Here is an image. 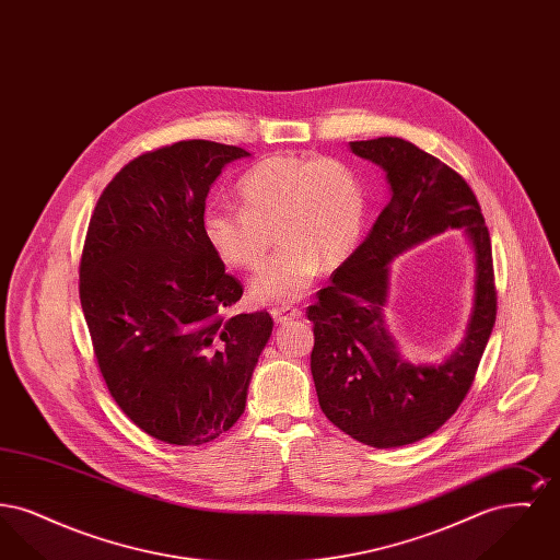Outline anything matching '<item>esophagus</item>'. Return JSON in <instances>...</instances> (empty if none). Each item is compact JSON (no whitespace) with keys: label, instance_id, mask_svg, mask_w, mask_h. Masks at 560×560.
I'll return each instance as SVG.
<instances>
[{"label":"esophagus","instance_id":"34e87169","mask_svg":"<svg viewBox=\"0 0 560 560\" xmlns=\"http://www.w3.org/2000/svg\"><path fill=\"white\" fill-rule=\"evenodd\" d=\"M270 315L275 317L277 323H292L302 317V311L300 308H293V306H279V308H272Z\"/></svg>","mask_w":560,"mask_h":560}]
</instances>
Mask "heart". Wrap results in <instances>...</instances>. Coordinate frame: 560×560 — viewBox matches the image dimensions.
<instances>
[{"mask_svg":"<svg viewBox=\"0 0 560 560\" xmlns=\"http://www.w3.org/2000/svg\"><path fill=\"white\" fill-rule=\"evenodd\" d=\"M237 195L241 210H208L201 229L218 260L245 270L260 267L275 231L281 249L249 285L258 304L306 295L320 267L347 262L365 231V185L357 170L334 158L272 155L241 176Z\"/></svg>","mask_w":560,"mask_h":560,"instance_id":"heart-1","label":"heart"}]
</instances>
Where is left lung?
I'll return each instance as SVG.
<instances>
[{"label":"left lung","instance_id":"8db88e82","mask_svg":"<svg viewBox=\"0 0 560 560\" xmlns=\"http://www.w3.org/2000/svg\"><path fill=\"white\" fill-rule=\"evenodd\" d=\"M350 151L386 172L390 201L306 311L315 331L311 372L331 424L390 450L443 427L472 386L498 311L491 240L472 188L443 161L395 136L350 142ZM450 228H462L476 252L474 311L465 340L445 362L411 364L383 315L389 262Z\"/></svg>","mask_w":560,"mask_h":560}]
</instances>
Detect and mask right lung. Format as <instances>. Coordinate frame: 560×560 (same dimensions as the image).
<instances>
[{
    "instance_id": "add662e5",
    "label": "right lung",
    "mask_w": 560,
    "mask_h": 560,
    "mask_svg": "<svg viewBox=\"0 0 560 560\" xmlns=\"http://www.w3.org/2000/svg\"><path fill=\"white\" fill-rule=\"evenodd\" d=\"M241 147L183 140L130 161L103 190L80 262V300L108 393L170 445L231 430L272 334L267 311L229 317L240 281L203 237L213 180Z\"/></svg>"
}]
</instances>
